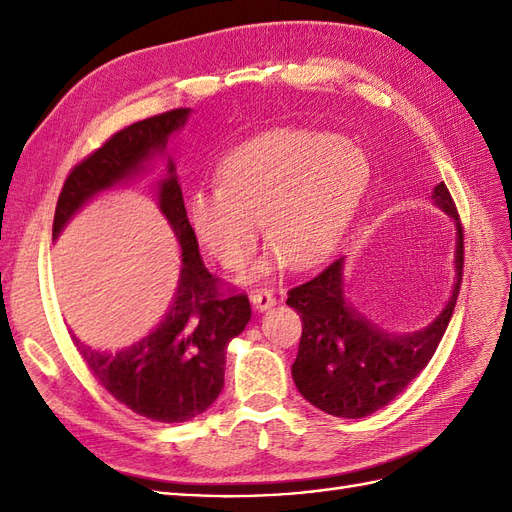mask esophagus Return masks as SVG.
I'll use <instances>...</instances> for the list:
<instances>
[{
    "mask_svg": "<svg viewBox=\"0 0 512 512\" xmlns=\"http://www.w3.org/2000/svg\"><path fill=\"white\" fill-rule=\"evenodd\" d=\"M250 301H252V305L258 309V312H267L269 307H273V305H275L273 292H271V290H267V288L254 290V292L250 294Z\"/></svg>",
    "mask_w": 512,
    "mask_h": 512,
    "instance_id": "34e87169",
    "label": "esophagus"
}]
</instances>
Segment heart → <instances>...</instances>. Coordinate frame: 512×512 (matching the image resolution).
I'll list each match as a JSON object with an SVG mask.
<instances>
[{
    "mask_svg": "<svg viewBox=\"0 0 512 512\" xmlns=\"http://www.w3.org/2000/svg\"><path fill=\"white\" fill-rule=\"evenodd\" d=\"M218 179L220 188L190 194V226L220 267L237 271L256 250L260 222L271 241L250 269L260 280L335 250L367 190L369 160L348 138L290 130L232 153Z\"/></svg>",
    "mask_w": 512,
    "mask_h": 512,
    "instance_id": "1",
    "label": "heart"
}]
</instances>
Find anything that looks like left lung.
Segmentation results:
<instances>
[{
	"label": "left lung",
	"mask_w": 512,
	"mask_h": 512,
	"mask_svg": "<svg viewBox=\"0 0 512 512\" xmlns=\"http://www.w3.org/2000/svg\"><path fill=\"white\" fill-rule=\"evenodd\" d=\"M433 205L455 222V284L442 312L425 329L386 333L348 303L344 258H337L312 280L292 288L286 305L301 314L303 333L292 380L318 410L363 418L404 393L436 352L451 322L463 273V228L444 181L431 192Z\"/></svg>",
	"instance_id": "8db88e82"
}]
</instances>
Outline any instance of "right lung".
<instances>
[{"instance_id":"obj_1","label":"right lung","mask_w":512,"mask_h":512,"mask_svg":"<svg viewBox=\"0 0 512 512\" xmlns=\"http://www.w3.org/2000/svg\"><path fill=\"white\" fill-rule=\"evenodd\" d=\"M190 108H175L136 121L76 164L61 188L53 239L91 198L141 175L166 151L168 136L181 130ZM175 164L168 158L158 181V205L181 245L179 282L162 322L141 342L119 352H102L72 335L91 374L119 404L158 423H185L203 414L224 389L226 348L252 318L247 294L220 292L198 252L185 213Z\"/></svg>"}]
</instances>
